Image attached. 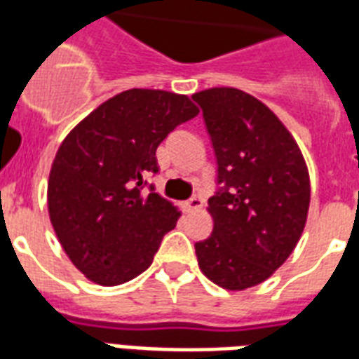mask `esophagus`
I'll use <instances>...</instances> for the list:
<instances>
[{
    "mask_svg": "<svg viewBox=\"0 0 359 359\" xmlns=\"http://www.w3.org/2000/svg\"><path fill=\"white\" fill-rule=\"evenodd\" d=\"M202 198H200L198 194H193L191 198L185 200V204H183V208H185V211H194V210H198V208H202Z\"/></svg>",
    "mask_w": 359,
    "mask_h": 359,
    "instance_id": "1",
    "label": "esophagus"
}]
</instances>
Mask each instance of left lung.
Instances as JSON below:
<instances>
[{
  "instance_id": "8db88e82",
  "label": "left lung",
  "mask_w": 359,
  "mask_h": 359,
  "mask_svg": "<svg viewBox=\"0 0 359 359\" xmlns=\"http://www.w3.org/2000/svg\"><path fill=\"white\" fill-rule=\"evenodd\" d=\"M217 163L213 232L194 243L202 273L226 290L262 283L290 257L309 210V174L290 133L236 88L194 93Z\"/></svg>"
}]
</instances>
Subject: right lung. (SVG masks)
I'll list each match as a JSON object with an SVG mask.
<instances>
[{"label":"right lung","instance_id":"obj_1","mask_svg":"<svg viewBox=\"0 0 359 359\" xmlns=\"http://www.w3.org/2000/svg\"><path fill=\"white\" fill-rule=\"evenodd\" d=\"M196 114L185 95L129 90L102 102L61 142L48 177L50 221L90 280L116 286L151 266L180 211L146 176L159 172L161 142Z\"/></svg>","mask_w":359,"mask_h":359}]
</instances>
